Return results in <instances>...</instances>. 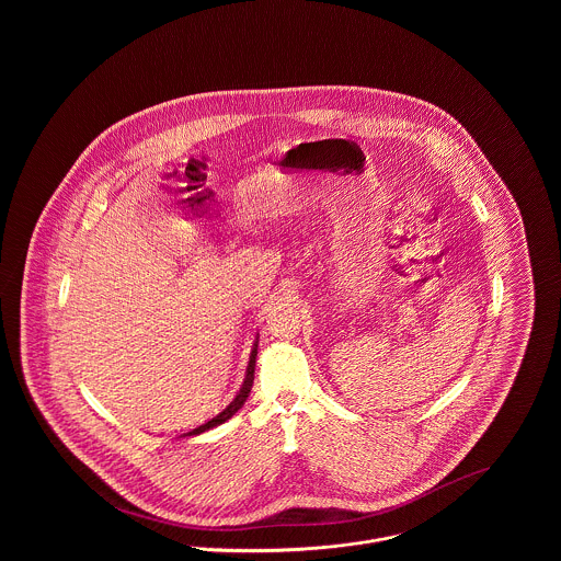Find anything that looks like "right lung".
Instances as JSON below:
<instances>
[{
    "instance_id": "right-lung-1",
    "label": "right lung",
    "mask_w": 561,
    "mask_h": 561,
    "mask_svg": "<svg viewBox=\"0 0 561 561\" xmlns=\"http://www.w3.org/2000/svg\"><path fill=\"white\" fill-rule=\"evenodd\" d=\"M256 351H259V341L254 343V348H252V353H250V364H248V370H245V378H243V385H241L240 391H238V396L233 398V401L222 410V412H218L214 419H210L206 425H202V427L193 428V431H188V435H199V433H204V431H208V428L216 427V425H222L225 421H229L238 410H240L241 405H243V401L248 400V396H250V389H252V382H254V364H256Z\"/></svg>"
}]
</instances>
